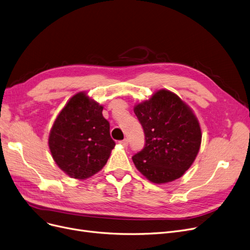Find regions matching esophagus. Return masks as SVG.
I'll return each instance as SVG.
<instances>
[{
  "mask_svg": "<svg viewBox=\"0 0 250 250\" xmlns=\"http://www.w3.org/2000/svg\"><path fill=\"white\" fill-rule=\"evenodd\" d=\"M119 145H122V146H124V147H127V145H128V141L126 140V139H125V140H123V141H119Z\"/></svg>",
  "mask_w": 250,
  "mask_h": 250,
  "instance_id": "obj_1",
  "label": "esophagus"
}]
</instances>
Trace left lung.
Segmentation results:
<instances>
[{"label":"left lung","instance_id":"obj_1","mask_svg":"<svg viewBox=\"0 0 250 250\" xmlns=\"http://www.w3.org/2000/svg\"><path fill=\"white\" fill-rule=\"evenodd\" d=\"M145 134V147L133 156L137 169L150 182L166 184L192 166L201 144L196 115L178 95L161 89L134 107Z\"/></svg>","mask_w":250,"mask_h":250}]
</instances>
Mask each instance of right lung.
<instances>
[{"mask_svg": "<svg viewBox=\"0 0 250 250\" xmlns=\"http://www.w3.org/2000/svg\"><path fill=\"white\" fill-rule=\"evenodd\" d=\"M102 110V105L80 92L53 124L48 141L52 157L73 179L84 180L100 171L115 146Z\"/></svg>", "mask_w": 250, "mask_h": 250, "instance_id": "obj_1", "label": "right lung"}]
</instances>
